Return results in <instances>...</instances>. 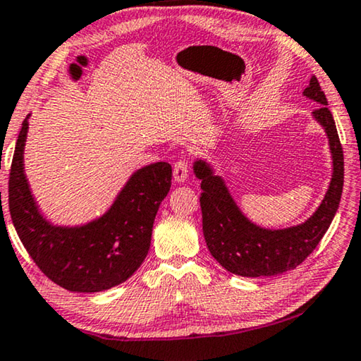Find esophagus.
Here are the masks:
<instances>
[{"instance_id":"1","label":"esophagus","mask_w":361,"mask_h":361,"mask_svg":"<svg viewBox=\"0 0 361 361\" xmlns=\"http://www.w3.org/2000/svg\"><path fill=\"white\" fill-rule=\"evenodd\" d=\"M174 180L176 182H184L188 177V163L187 160H177L174 163V171H173Z\"/></svg>"}]
</instances>
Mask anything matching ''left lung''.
Segmentation results:
<instances>
[{"label": "left lung", "instance_id": "left-lung-1", "mask_svg": "<svg viewBox=\"0 0 361 361\" xmlns=\"http://www.w3.org/2000/svg\"><path fill=\"white\" fill-rule=\"evenodd\" d=\"M320 104L314 117L324 126L333 155V177L324 201L305 224L286 230H264L245 219L230 197L224 180L204 161L195 163L201 179L200 204L203 233L211 255L233 274L260 277L282 274L298 267L317 247L336 214L344 185V154L325 93L315 75L302 92Z\"/></svg>", "mask_w": 361, "mask_h": 361}]
</instances>
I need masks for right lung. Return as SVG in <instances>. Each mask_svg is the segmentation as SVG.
Returning <instances> with one entry per match:
<instances>
[{"label":"right lung","instance_id":"obj_1","mask_svg":"<svg viewBox=\"0 0 361 361\" xmlns=\"http://www.w3.org/2000/svg\"><path fill=\"white\" fill-rule=\"evenodd\" d=\"M27 131L25 118L9 173V212L23 247L50 281L69 292H103L125 282L147 257L157 211L171 188V164L158 161L139 169L103 217L61 228L37 212L25 179Z\"/></svg>","mask_w":361,"mask_h":361}]
</instances>
